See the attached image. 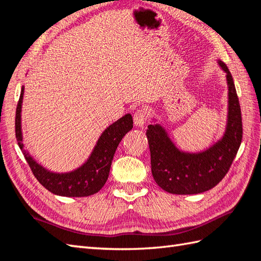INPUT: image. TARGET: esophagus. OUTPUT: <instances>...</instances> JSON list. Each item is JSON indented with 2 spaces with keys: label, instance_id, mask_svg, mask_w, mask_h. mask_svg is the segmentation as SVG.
<instances>
[{
  "label": "esophagus",
  "instance_id": "34e87169",
  "mask_svg": "<svg viewBox=\"0 0 261 261\" xmlns=\"http://www.w3.org/2000/svg\"><path fill=\"white\" fill-rule=\"evenodd\" d=\"M147 110L143 108H139L136 110V112L134 113V122L135 125L137 126H143L147 121Z\"/></svg>",
  "mask_w": 261,
  "mask_h": 261
}]
</instances>
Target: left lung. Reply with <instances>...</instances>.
<instances>
[{
    "label": "left lung",
    "instance_id": "obj_1",
    "mask_svg": "<svg viewBox=\"0 0 261 261\" xmlns=\"http://www.w3.org/2000/svg\"><path fill=\"white\" fill-rule=\"evenodd\" d=\"M229 85V115L224 137L199 153L181 152L160 125L150 124L147 138L150 149L153 179L164 191L187 195L206 192L228 173L242 140V116L232 75L222 62Z\"/></svg>",
    "mask_w": 261,
    "mask_h": 261
}]
</instances>
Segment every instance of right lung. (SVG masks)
<instances>
[{
  "mask_svg": "<svg viewBox=\"0 0 261 261\" xmlns=\"http://www.w3.org/2000/svg\"><path fill=\"white\" fill-rule=\"evenodd\" d=\"M23 92L24 90L22 87L15 112V137L27 163L30 166L32 174L43 187L56 195L84 197L97 193L108 179L111 164L120 141L134 126L131 114L122 116L103 132L91 157L79 169L70 173L56 174L39 165L24 149L21 132V104Z\"/></svg>",
  "mask_w": 261,
  "mask_h": 261,
  "instance_id": "add662e5",
  "label": "right lung"
}]
</instances>
